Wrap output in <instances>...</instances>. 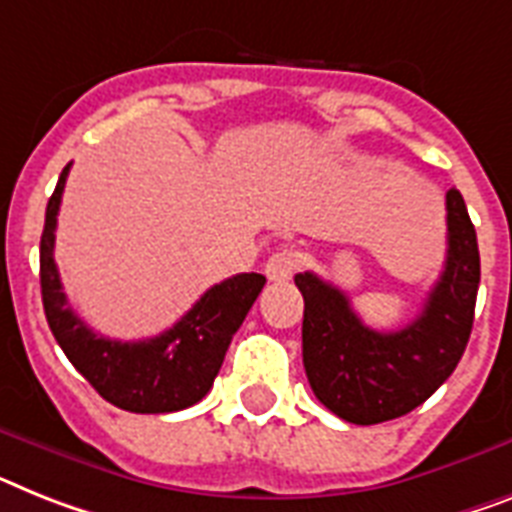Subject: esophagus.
Segmentation results:
<instances>
[{"mask_svg": "<svg viewBox=\"0 0 512 512\" xmlns=\"http://www.w3.org/2000/svg\"><path fill=\"white\" fill-rule=\"evenodd\" d=\"M298 266H301V256H298V251H293V248H280V251L269 256L264 272L272 282H287L290 277H293Z\"/></svg>", "mask_w": 512, "mask_h": 512, "instance_id": "1", "label": "esophagus"}]
</instances>
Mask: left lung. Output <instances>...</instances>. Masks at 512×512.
<instances>
[{
  "label": "left lung",
  "instance_id": "obj_1",
  "mask_svg": "<svg viewBox=\"0 0 512 512\" xmlns=\"http://www.w3.org/2000/svg\"><path fill=\"white\" fill-rule=\"evenodd\" d=\"M479 243L460 190H447V259L424 311L398 332H374L348 295L314 272L295 274L303 295V366L319 403L350 424L405 416L458 366L474 327Z\"/></svg>",
  "mask_w": 512,
  "mask_h": 512
}]
</instances>
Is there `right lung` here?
<instances>
[{
	"mask_svg": "<svg viewBox=\"0 0 512 512\" xmlns=\"http://www.w3.org/2000/svg\"><path fill=\"white\" fill-rule=\"evenodd\" d=\"M67 164L57 180L41 232V298L49 329L75 369L107 403L130 413H172L198 403L222 369L238 332L264 287V274H235L209 287L196 306L162 335L120 342L96 335L67 303L54 264V230Z\"/></svg>",
	"mask_w": 512,
	"mask_h": 512,
	"instance_id": "add662e5",
	"label": "right lung"
}]
</instances>
